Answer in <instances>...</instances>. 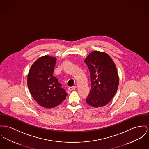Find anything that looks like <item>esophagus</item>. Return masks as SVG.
I'll use <instances>...</instances> for the list:
<instances>
[{"label": "esophagus", "instance_id": "esophagus-1", "mask_svg": "<svg viewBox=\"0 0 149 149\" xmlns=\"http://www.w3.org/2000/svg\"><path fill=\"white\" fill-rule=\"evenodd\" d=\"M76 88V86H72V87H69L68 88V90H73L75 89Z\"/></svg>", "mask_w": 149, "mask_h": 149}]
</instances>
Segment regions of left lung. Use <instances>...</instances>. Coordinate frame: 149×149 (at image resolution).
<instances>
[{
    "instance_id": "left-lung-1",
    "label": "left lung",
    "mask_w": 149,
    "mask_h": 149,
    "mask_svg": "<svg viewBox=\"0 0 149 149\" xmlns=\"http://www.w3.org/2000/svg\"><path fill=\"white\" fill-rule=\"evenodd\" d=\"M85 63L89 70L91 84L86 102L94 107L104 106L115 96L118 88L115 64L108 54L98 51L90 53Z\"/></svg>"
}]
</instances>
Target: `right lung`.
<instances>
[{
  "instance_id": "add662e5",
  "label": "right lung",
  "mask_w": 149,
  "mask_h": 149,
  "mask_svg": "<svg viewBox=\"0 0 149 149\" xmlns=\"http://www.w3.org/2000/svg\"><path fill=\"white\" fill-rule=\"evenodd\" d=\"M56 58L42 56L31 65L28 75V86L33 98L43 107L51 109L59 105L67 93L53 76Z\"/></svg>"
}]
</instances>
